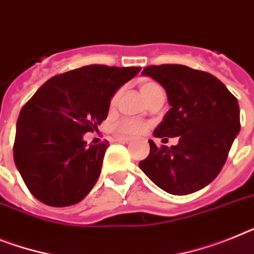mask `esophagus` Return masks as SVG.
I'll return each mask as SVG.
<instances>
[{
    "mask_svg": "<svg viewBox=\"0 0 254 254\" xmlns=\"http://www.w3.org/2000/svg\"><path fill=\"white\" fill-rule=\"evenodd\" d=\"M116 141H118V142H129V141H131V138H128V137H116Z\"/></svg>",
    "mask_w": 254,
    "mask_h": 254,
    "instance_id": "1",
    "label": "esophagus"
}]
</instances>
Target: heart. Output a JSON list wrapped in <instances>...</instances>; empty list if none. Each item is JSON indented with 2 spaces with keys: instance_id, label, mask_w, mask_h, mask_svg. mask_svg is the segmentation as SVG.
Instances as JSON below:
<instances>
[{
  "instance_id": "heart-1",
  "label": "heart",
  "mask_w": 254,
  "mask_h": 254,
  "mask_svg": "<svg viewBox=\"0 0 254 254\" xmlns=\"http://www.w3.org/2000/svg\"><path fill=\"white\" fill-rule=\"evenodd\" d=\"M159 86H158L155 82H151V81H142L140 83V91H141L142 96L146 99L150 94H153L154 91L158 90ZM118 96L119 94L117 92L112 99V105L117 103L118 100ZM114 129L118 135L121 136H127V137H133V136H138V135H142L146 129H148V126L146 123L141 122V121H137V119H132V118H126L122 119L121 122L117 123L114 126Z\"/></svg>"
}]
</instances>
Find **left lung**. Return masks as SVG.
Listing matches in <instances>:
<instances>
[{
    "label": "left lung",
    "instance_id": "left-lung-1",
    "mask_svg": "<svg viewBox=\"0 0 254 254\" xmlns=\"http://www.w3.org/2000/svg\"><path fill=\"white\" fill-rule=\"evenodd\" d=\"M142 75L166 90L171 109L154 129V137H179L175 146L158 148L138 166L158 188L173 195H188L211 184L226 162L240 131L236 97L220 79L180 64L151 65Z\"/></svg>",
    "mask_w": 254,
    "mask_h": 254
}]
</instances>
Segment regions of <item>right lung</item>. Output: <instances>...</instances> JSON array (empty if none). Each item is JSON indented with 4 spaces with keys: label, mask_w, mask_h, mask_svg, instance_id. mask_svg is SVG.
I'll list each match as a JSON object with an SVG mask.
<instances>
[{
    "label": "right lung",
    "mask_w": 254,
    "mask_h": 254,
    "mask_svg": "<svg viewBox=\"0 0 254 254\" xmlns=\"http://www.w3.org/2000/svg\"><path fill=\"white\" fill-rule=\"evenodd\" d=\"M140 70L82 66L50 78L21 108L14 160L34 198L51 207H68L91 191L109 142L87 145L83 135L96 131L114 94Z\"/></svg>",
    "instance_id": "obj_1"
}]
</instances>
